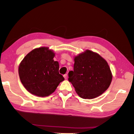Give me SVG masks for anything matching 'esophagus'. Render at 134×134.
<instances>
[{"mask_svg":"<svg viewBox=\"0 0 134 134\" xmlns=\"http://www.w3.org/2000/svg\"><path fill=\"white\" fill-rule=\"evenodd\" d=\"M64 77L65 79H67V78H68V75H67V74L64 75Z\"/></svg>","mask_w":134,"mask_h":134,"instance_id":"esophagus-1","label":"esophagus"}]
</instances>
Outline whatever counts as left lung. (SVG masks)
I'll return each instance as SVG.
<instances>
[{"instance_id": "left-lung-1", "label": "left lung", "mask_w": 134, "mask_h": 134, "mask_svg": "<svg viewBox=\"0 0 134 134\" xmlns=\"http://www.w3.org/2000/svg\"><path fill=\"white\" fill-rule=\"evenodd\" d=\"M74 71L69 72L68 80L78 96L93 99L109 87L112 74L107 62L95 52L86 50L74 56Z\"/></svg>"}]
</instances>
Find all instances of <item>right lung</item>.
<instances>
[{
  "instance_id": "1",
  "label": "right lung",
  "mask_w": 134,
  "mask_h": 134,
  "mask_svg": "<svg viewBox=\"0 0 134 134\" xmlns=\"http://www.w3.org/2000/svg\"><path fill=\"white\" fill-rule=\"evenodd\" d=\"M55 56L48 47H41L32 50L20 63V80L31 94L42 97L50 96L64 80L59 72V63L54 60Z\"/></svg>"
}]
</instances>
